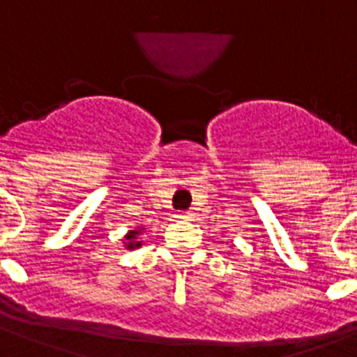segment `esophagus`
Returning a JSON list of instances; mask_svg holds the SVG:
<instances>
[{"label": "esophagus", "mask_w": 357, "mask_h": 357, "mask_svg": "<svg viewBox=\"0 0 357 357\" xmlns=\"http://www.w3.org/2000/svg\"><path fill=\"white\" fill-rule=\"evenodd\" d=\"M190 216H192V213H190V211H187V213H179L178 214V218H181V220H187V218H190Z\"/></svg>", "instance_id": "34e87169"}]
</instances>
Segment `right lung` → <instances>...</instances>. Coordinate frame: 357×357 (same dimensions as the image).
<instances>
[{"label":"right lung","mask_w":357,"mask_h":357,"mask_svg":"<svg viewBox=\"0 0 357 357\" xmlns=\"http://www.w3.org/2000/svg\"><path fill=\"white\" fill-rule=\"evenodd\" d=\"M144 225H137V227L130 229L128 233L124 234L123 245L124 249H137L143 245V240H139V234H143Z\"/></svg>","instance_id":"obj_1"}]
</instances>
